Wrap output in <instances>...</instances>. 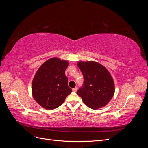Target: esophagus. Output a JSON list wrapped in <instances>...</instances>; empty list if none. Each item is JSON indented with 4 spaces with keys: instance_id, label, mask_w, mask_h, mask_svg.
Returning <instances> with one entry per match:
<instances>
[{
    "instance_id": "obj_1",
    "label": "esophagus",
    "mask_w": 148,
    "mask_h": 148,
    "mask_svg": "<svg viewBox=\"0 0 148 148\" xmlns=\"http://www.w3.org/2000/svg\"><path fill=\"white\" fill-rule=\"evenodd\" d=\"M72 91H73V92H77V88L75 87V88H73V89H72Z\"/></svg>"
}]
</instances>
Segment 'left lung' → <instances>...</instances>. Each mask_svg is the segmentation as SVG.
<instances>
[{
  "label": "left lung",
  "mask_w": 148,
  "mask_h": 148,
  "mask_svg": "<svg viewBox=\"0 0 148 148\" xmlns=\"http://www.w3.org/2000/svg\"><path fill=\"white\" fill-rule=\"evenodd\" d=\"M77 65L84 78L83 86L77 91L78 95L89 108L97 109L104 107L115 92L114 82L109 71L95 61H79Z\"/></svg>",
  "instance_id": "1"
}]
</instances>
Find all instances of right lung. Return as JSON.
<instances>
[{
	"label": "right lung",
	"instance_id": "right-lung-1",
	"mask_svg": "<svg viewBox=\"0 0 148 148\" xmlns=\"http://www.w3.org/2000/svg\"><path fill=\"white\" fill-rule=\"evenodd\" d=\"M68 65V61L53 57L44 62L36 73L31 86L32 95L44 108H57L71 92L65 74Z\"/></svg>",
	"mask_w": 148,
	"mask_h": 148
}]
</instances>
